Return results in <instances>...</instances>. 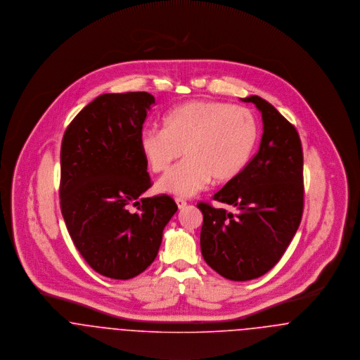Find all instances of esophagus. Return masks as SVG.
<instances>
[{"label": "esophagus", "mask_w": 360, "mask_h": 360, "mask_svg": "<svg viewBox=\"0 0 360 360\" xmlns=\"http://www.w3.org/2000/svg\"><path fill=\"white\" fill-rule=\"evenodd\" d=\"M175 202H176V205H178V208H179V210H182V208H185V207L188 205L186 200L181 199V198H176V199H175Z\"/></svg>", "instance_id": "1"}]
</instances>
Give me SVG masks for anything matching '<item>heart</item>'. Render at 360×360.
I'll use <instances>...</instances> for the list:
<instances>
[{"mask_svg": "<svg viewBox=\"0 0 360 360\" xmlns=\"http://www.w3.org/2000/svg\"><path fill=\"white\" fill-rule=\"evenodd\" d=\"M258 139V121L243 106L193 101L174 108L162 120V129L141 134V152L150 169L165 172L182 155L186 159L165 174L161 192L189 198L211 179L225 184L238 178Z\"/></svg>", "mask_w": 360, "mask_h": 360, "instance_id": "b5f03b06", "label": "heart"}]
</instances>
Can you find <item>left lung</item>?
Wrapping results in <instances>:
<instances>
[{
	"label": "left lung",
	"mask_w": 360,
	"mask_h": 360,
	"mask_svg": "<svg viewBox=\"0 0 360 360\" xmlns=\"http://www.w3.org/2000/svg\"><path fill=\"white\" fill-rule=\"evenodd\" d=\"M241 101L254 103L262 115L261 145L239 176L212 198L238 212L198 204L202 258L235 281L257 279L279 262L304 211V156L295 127L257 95Z\"/></svg>",
	"instance_id": "left-lung-1"
}]
</instances>
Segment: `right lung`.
Here are the masks:
<instances>
[{
	"label": "right lung",
	"mask_w": 360,
	"mask_h": 360,
	"mask_svg": "<svg viewBox=\"0 0 360 360\" xmlns=\"http://www.w3.org/2000/svg\"><path fill=\"white\" fill-rule=\"evenodd\" d=\"M155 96L103 94L69 124L60 148V210L86 264L110 279H132L158 257L178 207L150 186L139 139ZM131 206H136L135 212Z\"/></svg>",
	"instance_id": "add662e5"
}]
</instances>
